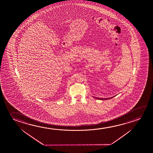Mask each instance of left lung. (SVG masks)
Masks as SVG:
<instances>
[{
  "mask_svg": "<svg viewBox=\"0 0 153 153\" xmlns=\"http://www.w3.org/2000/svg\"><path fill=\"white\" fill-rule=\"evenodd\" d=\"M114 97H115V96H114L113 97H110V98H97V97H93V98H95V99H98V100H108V99H111V98H114Z\"/></svg>",
  "mask_w": 153,
  "mask_h": 153,
  "instance_id": "8db88e82",
  "label": "left lung"
}]
</instances>
